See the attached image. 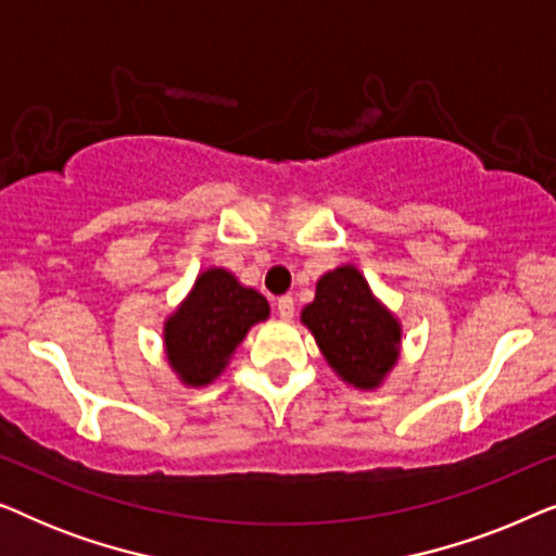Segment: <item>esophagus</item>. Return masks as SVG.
I'll return each mask as SVG.
<instances>
[{
	"label": "esophagus",
	"instance_id": "obj_1",
	"mask_svg": "<svg viewBox=\"0 0 556 556\" xmlns=\"http://www.w3.org/2000/svg\"><path fill=\"white\" fill-rule=\"evenodd\" d=\"M276 308H278V316L286 318V321H288V318H293V314H295V303H293L291 295H280Z\"/></svg>",
	"mask_w": 556,
	"mask_h": 556
}]
</instances>
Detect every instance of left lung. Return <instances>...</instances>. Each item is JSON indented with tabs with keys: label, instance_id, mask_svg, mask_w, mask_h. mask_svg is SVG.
I'll return each mask as SVG.
<instances>
[{
	"label": "left lung",
	"instance_id": "obj_1",
	"mask_svg": "<svg viewBox=\"0 0 556 556\" xmlns=\"http://www.w3.org/2000/svg\"><path fill=\"white\" fill-rule=\"evenodd\" d=\"M318 349L337 375L359 390H375L397 364L402 326L354 265L318 278L316 299L301 311Z\"/></svg>",
	"mask_w": 556,
	"mask_h": 556
}]
</instances>
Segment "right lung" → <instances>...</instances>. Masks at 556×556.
Masks as SVG:
<instances>
[{
    "label": "right lung",
    "mask_w": 556,
    "mask_h": 556,
    "mask_svg": "<svg viewBox=\"0 0 556 556\" xmlns=\"http://www.w3.org/2000/svg\"><path fill=\"white\" fill-rule=\"evenodd\" d=\"M268 314L265 295L242 286L230 270L200 273L192 291L164 324L169 367L189 387L215 382L250 326L265 321Z\"/></svg>",
    "instance_id": "add662e5"
}]
</instances>
